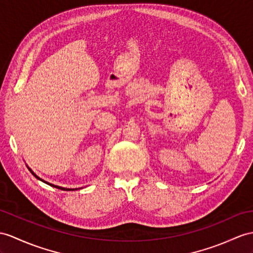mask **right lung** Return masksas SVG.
Returning <instances> with one entry per match:
<instances>
[{
    "label": "right lung",
    "instance_id": "right-lung-1",
    "mask_svg": "<svg viewBox=\"0 0 253 253\" xmlns=\"http://www.w3.org/2000/svg\"><path fill=\"white\" fill-rule=\"evenodd\" d=\"M28 169H30V171H31V173H32V175L35 177V178H38V179L39 180H41V181H42V182H45V183H47V184H49V186H51V187H54V188H58V189H61V190H67V191H75V190H78L77 188L76 189H67V188H63V187H59V186H55V184H52V183H49V182H47V181H45V180H42V178H40L38 175H36L35 173H34V171L32 170V169H31L30 168H29V166H28ZM79 189H82V188H79Z\"/></svg>",
    "mask_w": 253,
    "mask_h": 253
}]
</instances>
